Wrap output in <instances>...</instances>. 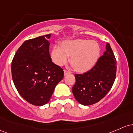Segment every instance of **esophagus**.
I'll use <instances>...</instances> for the list:
<instances>
[{
    "label": "esophagus",
    "mask_w": 133,
    "mask_h": 133,
    "mask_svg": "<svg viewBox=\"0 0 133 133\" xmlns=\"http://www.w3.org/2000/svg\"><path fill=\"white\" fill-rule=\"evenodd\" d=\"M71 72L70 71H66V70H64V75H65V76L67 75L68 74H70Z\"/></svg>",
    "instance_id": "1"
}]
</instances>
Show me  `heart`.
I'll use <instances>...</instances> for the list:
<instances>
[{"mask_svg":"<svg viewBox=\"0 0 133 133\" xmlns=\"http://www.w3.org/2000/svg\"><path fill=\"white\" fill-rule=\"evenodd\" d=\"M101 49L97 41L92 40L77 39L66 40L62 45L53 47L51 56L53 62L59 66L66 63L69 56L71 66L78 72L90 70L97 62Z\"/></svg>","mask_w":133,"mask_h":133,"instance_id":"obj_1","label":"heart"}]
</instances>
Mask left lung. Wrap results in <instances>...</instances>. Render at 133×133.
Masks as SVG:
<instances>
[{
	"label": "left lung",
	"mask_w": 133,
	"mask_h": 133,
	"mask_svg": "<svg viewBox=\"0 0 133 133\" xmlns=\"http://www.w3.org/2000/svg\"><path fill=\"white\" fill-rule=\"evenodd\" d=\"M92 69L83 74H75V83L72 92L77 102L90 105L101 101L111 90L116 75V60L111 46Z\"/></svg>",
	"instance_id": "obj_1"
}]
</instances>
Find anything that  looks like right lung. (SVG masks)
Instances as JSON below:
<instances>
[{
  "mask_svg": "<svg viewBox=\"0 0 133 133\" xmlns=\"http://www.w3.org/2000/svg\"><path fill=\"white\" fill-rule=\"evenodd\" d=\"M51 35L25 41L12 62V77L16 89L27 102L37 106L49 102L55 87L64 77L62 68L51 58Z\"/></svg>",
  "mask_w": 133,
  "mask_h": 133,
  "instance_id": "right-lung-1",
  "label": "right lung"
}]
</instances>
